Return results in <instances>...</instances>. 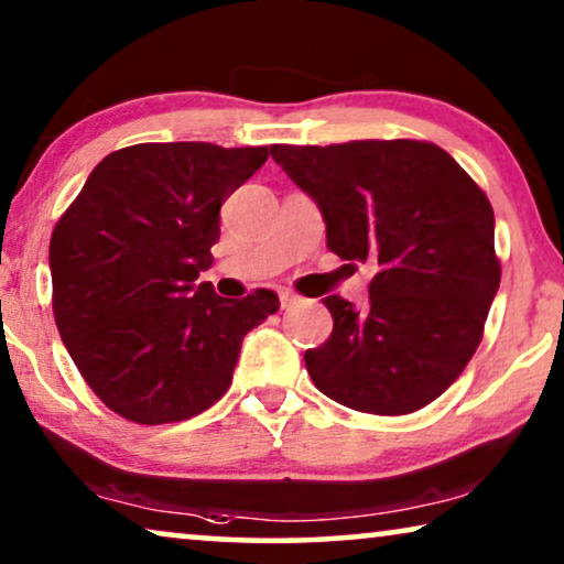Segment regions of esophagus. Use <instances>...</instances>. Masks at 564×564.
Here are the masks:
<instances>
[{"mask_svg":"<svg viewBox=\"0 0 564 564\" xmlns=\"http://www.w3.org/2000/svg\"><path fill=\"white\" fill-rule=\"evenodd\" d=\"M279 301H281V308H289V306H293L296 304V296H293L291 291H279Z\"/></svg>","mask_w":564,"mask_h":564,"instance_id":"34e87169","label":"esophagus"}]
</instances>
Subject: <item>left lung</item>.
Returning a JSON list of instances; mask_svg holds the SVG:
<instances>
[{
    "instance_id": "1",
    "label": "left lung",
    "mask_w": 564,
    "mask_h": 564,
    "mask_svg": "<svg viewBox=\"0 0 564 564\" xmlns=\"http://www.w3.org/2000/svg\"><path fill=\"white\" fill-rule=\"evenodd\" d=\"M271 155L319 206L327 248L378 263L365 306L324 299L335 327L304 355L314 386L365 414L432 403L478 350L501 283L486 194L432 142L271 145Z\"/></svg>"
}]
</instances>
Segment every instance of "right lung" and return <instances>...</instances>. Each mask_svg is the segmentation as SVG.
<instances>
[{"label": "right lung", "instance_id": "add662e5", "mask_svg": "<svg viewBox=\"0 0 564 564\" xmlns=\"http://www.w3.org/2000/svg\"><path fill=\"white\" fill-rule=\"evenodd\" d=\"M268 148L142 142L109 153L51 237L53 314L78 372L115 414L184 422L232 383L242 337L279 312L209 281L219 209Z\"/></svg>", "mask_w": 564, "mask_h": 564}]
</instances>
